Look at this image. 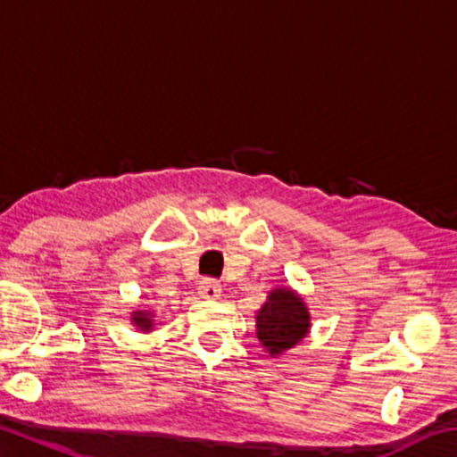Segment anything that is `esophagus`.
I'll use <instances>...</instances> for the list:
<instances>
[{
	"label": "esophagus",
	"mask_w": 457,
	"mask_h": 457,
	"mask_svg": "<svg viewBox=\"0 0 457 457\" xmlns=\"http://www.w3.org/2000/svg\"><path fill=\"white\" fill-rule=\"evenodd\" d=\"M197 290L199 296L204 300H218L221 296V286L215 280H210V278H205V280L199 284Z\"/></svg>",
	"instance_id": "esophagus-1"
}]
</instances>
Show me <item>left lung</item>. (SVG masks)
Listing matches in <instances>:
<instances>
[{
  "mask_svg": "<svg viewBox=\"0 0 457 457\" xmlns=\"http://www.w3.org/2000/svg\"><path fill=\"white\" fill-rule=\"evenodd\" d=\"M306 300L290 286H276L256 312V337L270 357H278L303 343L311 332Z\"/></svg>",
  "mask_w": 457,
  "mask_h": 457,
  "instance_id": "8db88e82",
  "label": "left lung"
}]
</instances>
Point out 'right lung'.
Listing matches in <instances>:
<instances>
[{
	"label": "right lung",
	"mask_w": 457,
	"mask_h": 457,
	"mask_svg": "<svg viewBox=\"0 0 457 457\" xmlns=\"http://www.w3.org/2000/svg\"><path fill=\"white\" fill-rule=\"evenodd\" d=\"M130 324H133L138 332H153L154 312L145 311V308H137V311L130 312Z\"/></svg>",
	"instance_id": "add662e5"
}]
</instances>
